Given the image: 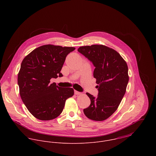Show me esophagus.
<instances>
[{
  "label": "esophagus",
  "mask_w": 156,
  "mask_h": 156,
  "mask_svg": "<svg viewBox=\"0 0 156 156\" xmlns=\"http://www.w3.org/2000/svg\"><path fill=\"white\" fill-rule=\"evenodd\" d=\"M74 94L75 95H80V94H81V92H80L77 91V90H74Z\"/></svg>",
  "instance_id": "esophagus-1"
}]
</instances>
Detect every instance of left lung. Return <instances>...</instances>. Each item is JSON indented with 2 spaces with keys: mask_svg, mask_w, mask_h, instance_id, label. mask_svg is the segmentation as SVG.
Returning a JSON list of instances; mask_svg holds the SVG:
<instances>
[{
  "mask_svg": "<svg viewBox=\"0 0 156 156\" xmlns=\"http://www.w3.org/2000/svg\"><path fill=\"white\" fill-rule=\"evenodd\" d=\"M77 51L95 67L93 74L98 84L97 97L87 93L90 104L83 112L90 119L104 121L116 111L126 93L129 80L127 63L116 51L103 45L82 46Z\"/></svg>",
  "mask_w": 156,
  "mask_h": 156,
  "instance_id": "left-lung-1",
  "label": "left lung"
}]
</instances>
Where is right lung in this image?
I'll return each mask as SVG.
<instances>
[{
	"instance_id": "add662e5",
	"label": "right lung",
	"mask_w": 156,
	"mask_h": 156,
	"mask_svg": "<svg viewBox=\"0 0 156 156\" xmlns=\"http://www.w3.org/2000/svg\"><path fill=\"white\" fill-rule=\"evenodd\" d=\"M72 47L48 44L40 46L23 60L18 74V85L23 103L36 118L48 121L63 111L67 98L74 95L71 88H61L51 78L62 77L61 69Z\"/></svg>"
}]
</instances>
